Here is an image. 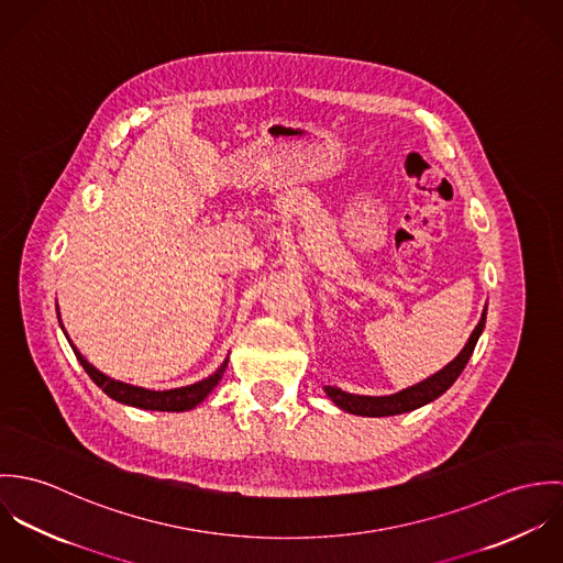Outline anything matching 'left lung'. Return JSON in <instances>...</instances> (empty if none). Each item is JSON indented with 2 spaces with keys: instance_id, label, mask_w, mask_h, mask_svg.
Masks as SVG:
<instances>
[{
  "instance_id": "8db88e82",
  "label": "left lung",
  "mask_w": 563,
  "mask_h": 563,
  "mask_svg": "<svg viewBox=\"0 0 563 563\" xmlns=\"http://www.w3.org/2000/svg\"><path fill=\"white\" fill-rule=\"evenodd\" d=\"M485 314H487V306L483 310L482 321L475 327V331L471 333L466 346L462 349V353L451 362L446 364L442 371H438L435 375L427 377L424 382L411 386V388H405L397 395H390V397H360V395H349V393H342L333 386H324V393L331 401L335 402L340 409L349 411V413H357V416H371V418H379V416H395V413H402V411H411V409H418L427 402L435 401L440 395H444L453 384L455 379L462 375V371L466 368L473 351H475V344L482 335L483 327H485Z\"/></svg>"
}]
</instances>
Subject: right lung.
Masks as SVG:
<instances>
[{
	"label": "right lung",
	"instance_id": "right-lung-1",
	"mask_svg": "<svg viewBox=\"0 0 563 563\" xmlns=\"http://www.w3.org/2000/svg\"><path fill=\"white\" fill-rule=\"evenodd\" d=\"M56 312H58V306H56ZM58 321H60V314H58ZM63 327V321H60ZM65 331V327H63ZM67 335V331H65ZM76 357L80 360L84 371L88 373V377L114 401L125 402V405H132V407H141V409H154V411H186V409H192L197 407L199 402L203 401L212 390L214 386L221 382L223 377V371L228 366V360L223 362V366L210 375L208 379L203 382H197L192 386H184V388H173V390H147V388H139V386H130V384H123V382H117V379H110L108 375L99 373L92 364L86 362V357L81 355L80 351L74 346V342L69 340Z\"/></svg>",
	"mask_w": 563,
	"mask_h": 563
}]
</instances>
